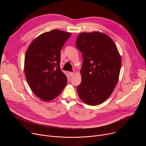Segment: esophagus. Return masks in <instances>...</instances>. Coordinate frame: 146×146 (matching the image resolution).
<instances>
[{"mask_svg": "<svg viewBox=\"0 0 146 146\" xmlns=\"http://www.w3.org/2000/svg\"><path fill=\"white\" fill-rule=\"evenodd\" d=\"M74 72H69V76H70V77H72V76H73V74H74Z\"/></svg>", "mask_w": 146, "mask_h": 146, "instance_id": "34e87169", "label": "esophagus"}]
</instances>
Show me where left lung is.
<instances>
[{"label": "left lung", "mask_w": 146, "mask_h": 146, "mask_svg": "<svg viewBox=\"0 0 146 146\" xmlns=\"http://www.w3.org/2000/svg\"><path fill=\"white\" fill-rule=\"evenodd\" d=\"M76 47L83 58L78 96L87 105H98L109 98L117 84L121 56L113 40L99 32L80 33Z\"/></svg>", "instance_id": "left-lung-1"}]
</instances>
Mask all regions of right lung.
I'll return each mask as SVG.
<instances>
[{
	"label": "right lung",
	"instance_id": "1",
	"mask_svg": "<svg viewBox=\"0 0 146 146\" xmlns=\"http://www.w3.org/2000/svg\"><path fill=\"white\" fill-rule=\"evenodd\" d=\"M70 36L57 29L45 32L35 38L27 50L26 79L34 94L43 101L56 98L67 84V77L60 68V52Z\"/></svg>",
	"mask_w": 146,
	"mask_h": 146
}]
</instances>
